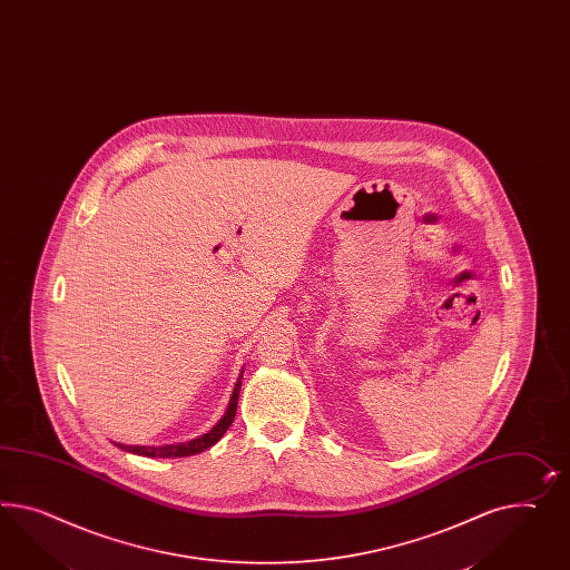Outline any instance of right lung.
<instances>
[{"mask_svg": "<svg viewBox=\"0 0 570 570\" xmlns=\"http://www.w3.org/2000/svg\"><path fill=\"white\" fill-rule=\"evenodd\" d=\"M240 384H243V373L238 375V382L234 385L230 404H228L226 413H224V416L217 421L212 430L207 431V433H203L200 438H195V440H190V442H183V444H168V446H124V444H116V446L122 448L126 452L139 454V456H149V459H183V456L199 454L203 450H207V448L217 444L219 438L230 428L234 415H236V406H238Z\"/></svg>", "mask_w": 570, "mask_h": 570, "instance_id": "1", "label": "right lung"}]
</instances>
